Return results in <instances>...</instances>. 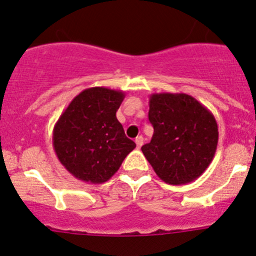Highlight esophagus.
Returning <instances> with one entry per match:
<instances>
[{
	"mask_svg": "<svg viewBox=\"0 0 256 256\" xmlns=\"http://www.w3.org/2000/svg\"><path fill=\"white\" fill-rule=\"evenodd\" d=\"M135 142H136V146L138 147H141L144 144V138L142 136H138V138H135Z\"/></svg>",
	"mask_w": 256,
	"mask_h": 256,
	"instance_id": "obj_1",
	"label": "esophagus"
}]
</instances>
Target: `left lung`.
I'll return each mask as SVG.
<instances>
[{"mask_svg": "<svg viewBox=\"0 0 256 256\" xmlns=\"http://www.w3.org/2000/svg\"><path fill=\"white\" fill-rule=\"evenodd\" d=\"M148 120L154 136L141 150L157 176L176 186L197 180L218 144L213 114L190 95L160 92L150 96Z\"/></svg>", "mask_w": 256, "mask_h": 256, "instance_id": "left-lung-1", "label": "left lung"}]
</instances>
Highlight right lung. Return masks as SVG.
<instances>
[{
	"instance_id": "obj_1",
	"label": "right lung",
	"mask_w": 256,
	"mask_h": 256,
	"mask_svg": "<svg viewBox=\"0 0 256 256\" xmlns=\"http://www.w3.org/2000/svg\"><path fill=\"white\" fill-rule=\"evenodd\" d=\"M121 90L89 88L76 95L53 128V147L66 171L88 183H104L136 147L126 138L116 112Z\"/></svg>"
}]
</instances>
